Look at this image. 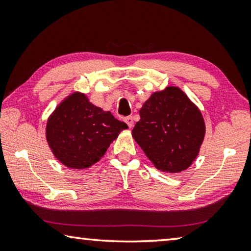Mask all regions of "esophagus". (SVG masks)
Listing matches in <instances>:
<instances>
[{"instance_id": "esophagus-1", "label": "esophagus", "mask_w": 251, "mask_h": 251, "mask_svg": "<svg viewBox=\"0 0 251 251\" xmlns=\"http://www.w3.org/2000/svg\"><path fill=\"white\" fill-rule=\"evenodd\" d=\"M124 121L126 122V124L128 125L129 128H131V127H133V125H134L133 116H127V117H125V118H124Z\"/></svg>"}]
</instances>
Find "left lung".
Returning a JSON list of instances; mask_svg holds the SVG:
<instances>
[{
    "mask_svg": "<svg viewBox=\"0 0 251 251\" xmlns=\"http://www.w3.org/2000/svg\"><path fill=\"white\" fill-rule=\"evenodd\" d=\"M139 115L131 135L157 169L179 173L193 164L205 136V122L184 92L171 86L154 93Z\"/></svg>",
    "mask_w": 251,
    "mask_h": 251,
    "instance_id": "obj_1",
    "label": "left lung"
}]
</instances>
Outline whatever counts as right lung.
Returning a JSON list of instances; mask_svg holds the SVG:
<instances>
[{
    "label": "right lung",
    "mask_w": 251,
    "mask_h": 251,
    "mask_svg": "<svg viewBox=\"0 0 251 251\" xmlns=\"http://www.w3.org/2000/svg\"><path fill=\"white\" fill-rule=\"evenodd\" d=\"M124 122L93 105L84 94L74 93L59 104L46 125V139L63 165L76 169L91 167L107 151Z\"/></svg>",
    "instance_id": "right-lung-1"
}]
</instances>
